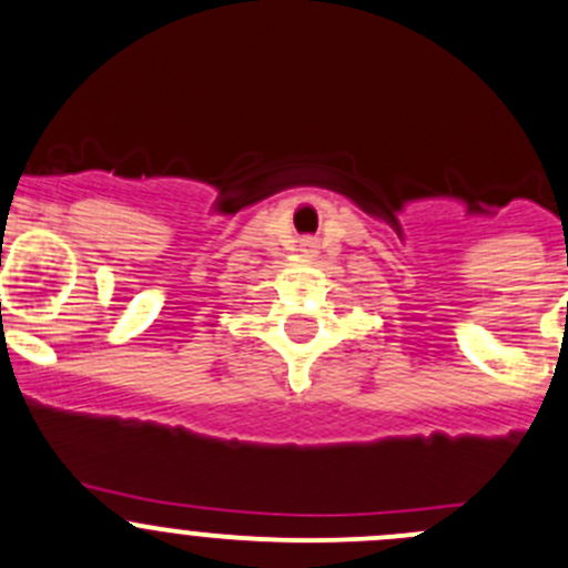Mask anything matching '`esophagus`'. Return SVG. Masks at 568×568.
Wrapping results in <instances>:
<instances>
[{
	"label": "esophagus",
	"mask_w": 568,
	"mask_h": 568,
	"mask_svg": "<svg viewBox=\"0 0 568 568\" xmlns=\"http://www.w3.org/2000/svg\"><path fill=\"white\" fill-rule=\"evenodd\" d=\"M302 246H305V252H311L313 244H311V241H305V244H302Z\"/></svg>",
	"instance_id": "obj_1"
}]
</instances>
